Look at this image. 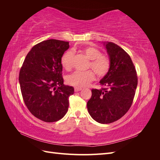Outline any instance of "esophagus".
<instances>
[{"label": "esophagus", "mask_w": 160, "mask_h": 160, "mask_svg": "<svg viewBox=\"0 0 160 160\" xmlns=\"http://www.w3.org/2000/svg\"><path fill=\"white\" fill-rule=\"evenodd\" d=\"M82 89L81 88H75V91L77 92V91H79Z\"/></svg>", "instance_id": "34e87169"}]
</instances>
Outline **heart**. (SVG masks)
Here are the masks:
<instances>
[{
  "label": "heart",
  "instance_id": "heart-1",
  "mask_svg": "<svg viewBox=\"0 0 160 160\" xmlns=\"http://www.w3.org/2000/svg\"><path fill=\"white\" fill-rule=\"evenodd\" d=\"M81 52L90 59L88 67L93 69L99 77H105L111 69V61L108 57L101 54V52L94 47H86ZM74 54L72 51H67L61 57V63L62 67L70 71L73 65ZM94 71L89 70L85 72L76 71L66 77L67 83L76 88H83L88 85L95 79Z\"/></svg>",
  "mask_w": 160,
  "mask_h": 160
}]
</instances>
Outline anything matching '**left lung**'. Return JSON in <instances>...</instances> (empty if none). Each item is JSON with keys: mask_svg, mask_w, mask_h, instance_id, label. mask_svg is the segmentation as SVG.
I'll use <instances>...</instances> for the list:
<instances>
[{"mask_svg": "<svg viewBox=\"0 0 160 160\" xmlns=\"http://www.w3.org/2000/svg\"><path fill=\"white\" fill-rule=\"evenodd\" d=\"M105 44L111 69L99 82L104 88L92 89L87 104L92 118L103 124L116 122L128 112L138 85L136 69L128 53L112 42Z\"/></svg>", "mask_w": 160, "mask_h": 160, "instance_id": "left-lung-1", "label": "left lung"}]
</instances>
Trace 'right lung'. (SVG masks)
<instances>
[{
  "label": "right lung",
  "mask_w": 160,
  "mask_h": 160,
  "mask_svg": "<svg viewBox=\"0 0 160 160\" xmlns=\"http://www.w3.org/2000/svg\"><path fill=\"white\" fill-rule=\"evenodd\" d=\"M69 42L42 41L28 52L19 72L22 99L32 115L45 122H55L67 113L74 88L63 84L61 60Z\"/></svg>",
  "instance_id": "add662e5"
}]
</instances>
